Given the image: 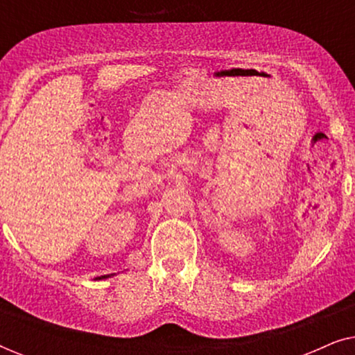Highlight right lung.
<instances>
[{"label":"right lung","mask_w":355,"mask_h":355,"mask_svg":"<svg viewBox=\"0 0 355 355\" xmlns=\"http://www.w3.org/2000/svg\"><path fill=\"white\" fill-rule=\"evenodd\" d=\"M103 278H110V275H105V276H100V278H95V279H103Z\"/></svg>","instance_id":"add662e5"}]
</instances>
